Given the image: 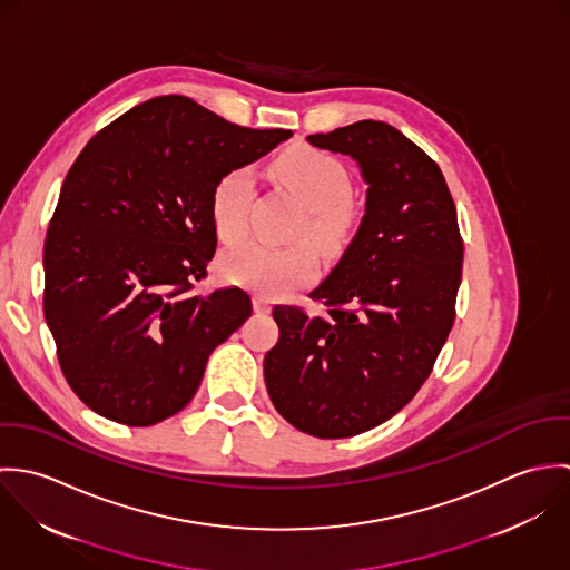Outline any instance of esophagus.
<instances>
[{"instance_id": "1", "label": "esophagus", "mask_w": 570, "mask_h": 570, "mask_svg": "<svg viewBox=\"0 0 570 570\" xmlns=\"http://www.w3.org/2000/svg\"><path fill=\"white\" fill-rule=\"evenodd\" d=\"M252 305H254V312H256V314H267L269 307H272V301H269V296H265V294H254Z\"/></svg>"}]
</instances>
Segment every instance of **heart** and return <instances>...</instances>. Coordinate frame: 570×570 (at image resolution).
Instances as JSON below:
<instances>
[{
  "label": "heart",
  "instance_id": "b5f03b06",
  "mask_svg": "<svg viewBox=\"0 0 570 570\" xmlns=\"http://www.w3.org/2000/svg\"><path fill=\"white\" fill-rule=\"evenodd\" d=\"M272 177L305 208L298 237H307L325 254L340 252L357 222V202L351 197V179L344 164L312 147H294L281 154ZM254 179L247 168L224 173L210 195V217L219 239L237 244L247 235ZM222 274L245 287L278 296L292 287L312 283L318 274V256L307 244L267 247L244 244L228 249L219 261Z\"/></svg>",
  "mask_w": 570,
  "mask_h": 570
}]
</instances>
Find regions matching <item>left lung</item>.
Here are the masks:
<instances>
[{
	"instance_id": "1",
	"label": "left lung",
	"mask_w": 570,
	"mask_h": 570,
	"mask_svg": "<svg viewBox=\"0 0 570 570\" xmlns=\"http://www.w3.org/2000/svg\"><path fill=\"white\" fill-rule=\"evenodd\" d=\"M307 142L357 163L364 217L312 292L325 316L274 307L281 335L263 373L294 428L344 439L389 421L428 380L454 325L463 239L441 168L395 127L360 120Z\"/></svg>"
}]
</instances>
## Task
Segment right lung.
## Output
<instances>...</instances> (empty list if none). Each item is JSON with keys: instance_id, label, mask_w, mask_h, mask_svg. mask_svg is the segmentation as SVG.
<instances>
[{"instance_id": "add662e5", "label": "right lung", "mask_w": 570, "mask_h": 570, "mask_svg": "<svg viewBox=\"0 0 570 570\" xmlns=\"http://www.w3.org/2000/svg\"><path fill=\"white\" fill-rule=\"evenodd\" d=\"M287 138L168 94L85 145L43 245L46 323L85 406L142 428L193 400L210 353L252 314L239 287L193 289L217 247L213 188Z\"/></svg>"}]
</instances>
